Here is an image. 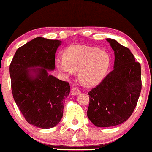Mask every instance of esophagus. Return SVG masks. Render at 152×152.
Listing matches in <instances>:
<instances>
[{"label": "esophagus", "instance_id": "34e87169", "mask_svg": "<svg viewBox=\"0 0 152 152\" xmlns=\"http://www.w3.org/2000/svg\"><path fill=\"white\" fill-rule=\"evenodd\" d=\"M71 93H72V94L74 95V96H77V95H79L80 94V91L77 88L74 87L72 88Z\"/></svg>", "mask_w": 152, "mask_h": 152}]
</instances>
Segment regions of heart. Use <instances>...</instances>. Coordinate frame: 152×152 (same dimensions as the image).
<instances>
[{
	"label": "heart",
	"mask_w": 152,
	"mask_h": 152,
	"mask_svg": "<svg viewBox=\"0 0 152 152\" xmlns=\"http://www.w3.org/2000/svg\"><path fill=\"white\" fill-rule=\"evenodd\" d=\"M64 59L57 58L56 67L65 75L78 72V78L86 86L99 85L107 76L111 58L107 52L96 48L75 45L66 49Z\"/></svg>",
	"instance_id": "1"
}]
</instances>
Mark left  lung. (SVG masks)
I'll return each instance as SVG.
<instances>
[{
	"label": "left lung",
	"instance_id": "1",
	"mask_svg": "<svg viewBox=\"0 0 152 152\" xmlns=\"http://www.w3.org/2000/svg\"><path fill=\"white\" fill-rule=\"evenodd\" d=\"M114 51L113 70L88 92V118L96 126L108 127L130 117L141 91V68L129 49L106 39Z\"/></svg>",
	"mask_w": 152,
	"mask_h": 152
}]
</instances>
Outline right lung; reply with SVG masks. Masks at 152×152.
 <instances>
[{"label": "right lung", "mask_w": 152, "mask_h": 152, "mask_svg": "<svg viewBox=\"0 0 152 152\" xmlns=\"http://www.w3.org/2000/svg\"><path fill=\"white\" fill-rule=\"evenodd\" d=\"M61 42L37 37L17 50L9 66L17 105L28 122L42 129L60 122L70 92L69 83L49 74Z\"/></svg>", "instance_id": "right-lung-1"}]
</instances>
